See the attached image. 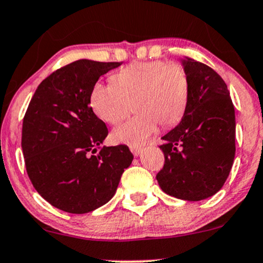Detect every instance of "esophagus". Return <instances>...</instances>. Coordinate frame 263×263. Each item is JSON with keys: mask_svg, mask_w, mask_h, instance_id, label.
Segmentation results:
<instances>
[{"mask_svg": "<svg viewBox=\"0 0 263 263\" xmlns=\"http://www.w3.org/2000/svg\"><path fill=\"white\" fill-rule=\"evenodd\" d=\"M131 152L134 153L135 157H138L142 153V148L140 147H131Z\"/></svg>", "mask_w": 263, "mask_h": 263, "instance_id": "obj_1", "label": "esophagus"}]
</instances>
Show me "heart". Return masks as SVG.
<instances>
[{
	"instance_id": "1",
	"label": "heart",
	"mask_w": 263,
	"mask_h": 263,
	"mask_svg": "<svg viewBox=\"0 0 263 263\" xmlns=\"http://www.w3.org/2000/svg\"><path fill=\"white\" fill-rule=\"evenodd\" d=\"M112 83L94 84L90 106L98 118L116 125L138 112L112 131L116 143L141 147L159 127L180 121L189 100V76L180 65L165 61L136 62L111 77Z\"/></svg>"
}]
</instances>
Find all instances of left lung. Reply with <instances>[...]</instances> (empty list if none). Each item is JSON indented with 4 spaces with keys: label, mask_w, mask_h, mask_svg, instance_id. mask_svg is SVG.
<instances>
[{
    "label": "left lung",
    "mask_w": 263,
    "mask_h": 263,
    "mask_svg": "<svg viewBox=\"0 0 263 263\" xmlns=\"http://www.w3.org/2000/svg\"><path fill=\"white\" fill-rule=\"evenodd\" d=\"M189 100L181 121L160 145L165 157L157 174L160 189L183 201L217 194L235 157V110L223 78L204 63L185 58Z\"/></svg>",
    "instance_id": "8db88e82"
}]
</instances>
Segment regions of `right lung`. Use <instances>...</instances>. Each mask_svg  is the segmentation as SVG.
Instances as JSON below:
<instances>
[{"label": "right lung", "mask_w": 263, "mask_h": 263, "mask_svg": "<svg viewBox=\"0 0 263 263\" xmlns=\"http://www.w3.org/2000/svg\"><path fill=\"white\" fill-rule=\"evenodd\" d=\"M120 65L78 60L31 98L22 128L25 167L37 194L59 210L83 214L107 203L134 160L127 145L101 147L107 128L89 106L100 76Z\"/></svg>", "instance_id": "add662e5"}]
</instances>
